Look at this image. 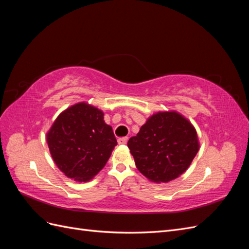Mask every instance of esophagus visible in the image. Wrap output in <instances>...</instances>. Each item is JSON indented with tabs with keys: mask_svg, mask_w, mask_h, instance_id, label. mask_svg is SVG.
<instances>
[{
	"mask_svg": "<svg viewBox=\"0 0 249 249\" xmlns=\"http://www.w3.org/2000/svg\"><path fill=\"white\" fill-rule=\"evenodd\" d=\"M127 140H129V138H127V137H123V138H119L117 140V142H118V144H125Z\"/></svg>",
	"mask_w": 249,
	"mask_h": 249,
	"instance_id": "34e87169",
	"label": "esophagus"
}]
</instances>
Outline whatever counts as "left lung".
<instances>
[{
    "label": "left lung",
    "instance_id": "8db88e82",
    "mask_svg": "<svg viewBox=\"0 0 249 249\" xmlns=\"http://www.w3.org/2000/svg\"><path fill=\"white\" fill-rule=\"evenodd\" d=\"M138 170L156 183L177 178L198 152L196 131L177 112H160L147 119L127 142Z\"/></svg>",
    "mask_w": 249,
    "mask_h": 249
}]
</instances>
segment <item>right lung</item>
<instances>
[{
  "label": "right lung",
  "mask_w": 249,
  "mask_h": 249,
  "mask_svg": "<svg viewBox=\"0 0 249 249\" xmlns=\"http://www.w3.org/2000/svg\"><path fill=\"white\" fill-rule=\"evenodd\" d=\"M53 160L66 177L87 182L97 175L117 144L104 113L80 103L60 114L47 135Z\"/></svg>",
  "instance_id": "obj_1"
}]
</instances>
